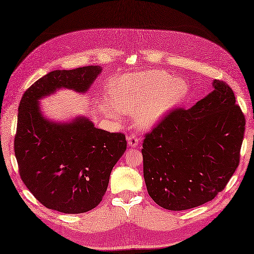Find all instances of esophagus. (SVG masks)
Here are the masks:
<instances>
[{"label": "esophagus", "mask_w": 254, "mask_h": 254, "mask_svg": "<svg viewBox=\"0 0 254 254\" xmlns=\"http://www.w3.org/2000/svg\"><path fill=\"white\" fill-rule=\"evenodd\" d=\"M127 145L130 147H135L138 145V137L135 135V134H130L127 136Z\"/></svg>", "instance_id": "esophagus-1"}]
</instances>
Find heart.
<instances>
[{"label": "heart", "mask_w": 254, "mask_h": 254, "mask_svg": "<svg viewBox=\"0 0 254 254\" xmlns=\"http://www.w3.org/2000/svg\"><path fill=\"white\" fill-rule=\"evenodd\" d=\"M110 99L102 102L108 116L132 113L136 127L148 130L180 106L189 94L185 79L163 71H149L116 77L108 84Z\"/></svg>", "instance_id": "b5f03b06"}]
</instances>
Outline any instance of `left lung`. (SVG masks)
Listing matches in <instances>:
<instances>
[{"mask_svg":"<svg viewBox=\"0 0 254 254\" xmlns=\"http://www.w3.org/2000/svg\"><path fill=\"white\" fill-rule=\"evenodd\" d=\"M214 90L188 110L176 109L143 142L147 192L166 209L185 210L212 201L239 165L246 120L233 89Z\"/></svg>","mask_w":254,"mask_h":254,"instance_id":"1","label":"left lung"}]
</instances>
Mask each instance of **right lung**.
<instances>
[{
  "mask_svg": "<svg viewBox=\"0 0 254 254\" xmlns=\"http://www.w3.org/2000/svg\"><path fill=\"white\" fill-rule=\"evenodd\" d=\"M101 71L98 65L52 71L32 84L20 100L14 141L19 175L47 208L65 214L95 208L127 149L122 133L97 128L83 116L50 120L41 110L39 101L60 89L87 93Z\"/></svg>",
  "mask_w": 254,
  "mask_h": 254,
  "instance_id": "right-lung-1",
  "label": "right lung"
}]
</instances>
